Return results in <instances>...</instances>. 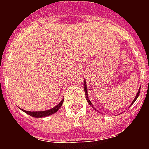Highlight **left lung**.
<instances>
[{"label": "left lung", "mask_w": 149, "mask_h": 149, "mask_svg": "<svg viewBox=\"0 0 149 149\" xmlns=\"http://www.w3.org/2000/svg\"><path fill=\"white\" fill-rule=\"evenodd\" d=\"M84 93H85V97H86V100H87L88 103V104H91V105H92V103H91L90 100H89V99H88V90H87V87H86V83H85V81H84ZM140 91H141V88H140V89H139V91H138L137 94H136V97H135V99H134V100H133V101H132V104L134 103L135 101H136V99H137L138 96H139V94H140Z\"/></svg>", "instance_id": "1"}]
</instances>
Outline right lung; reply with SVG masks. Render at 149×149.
<instances>
[{
	"label": "right lung",
	"instance_id": "right-lung-1",
	"mask_svg": "<svg viewBox=\"0 0 149 149\" xmlns=\"http://www.w3.org/2000/svg\"><path fill=\"white\" fill-rule=\"evenodd\" d=\"M62 103H63V100L61 101V103L59 104L58 105H56V106L52 108L51 109L46 110V111H40V112H29V111H24V110H23V111L25 113H27V114L30 115L31 116H33V117H45V116H47L54 114L55 112H57L60 109V108L61 107Z\"/></svg>",
	"mask_w": 149,
	"mask_h": 149
}]
</instances>
